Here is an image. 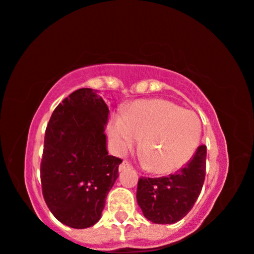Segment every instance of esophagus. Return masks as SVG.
<instances>
[{"instance_id":"34e87169","label":"esophagus","mask_w":254,"mask_h":254,"mask_svg":"<svg viewBox=\"0 0 254 254\" xmlns=\"http://www.w3.org/2000/svg\"><path fill=\"white\" fill-rule=\"evenodd\" d=\"M129 168H131V164L129 162H127V160H123V162H122V164L120 165V171H123V170H125V169H129Z\"/></svg>"}]
</instances>
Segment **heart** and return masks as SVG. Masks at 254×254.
I'll list each match as a JSON object with an SVG mask.
<instances>
[{
  "mask_svg": "<svg viewBox=\"0 0 254 254\" xmlns=\"http://www.w3.org/2000/svg\"><path fill=\"white\" fill-rule=\"evenodd\" d=\"M198 115L165 99L140 101L112 118L109 131L121 155L142 140L139 152L153 172L171 173L184 168L201 139Z\"/></svg>",
  "mask_w": 254,
  "mask_h": 254,
  "instance_id": "obj_1",
  "label": "heart"
}]
</instances>
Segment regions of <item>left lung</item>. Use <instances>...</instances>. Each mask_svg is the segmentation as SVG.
<instances>
[{
  "instance_id": "left-lung-1",
  "label": "left lung",
  "mask_w": 254,
  "mask_h": 254,
  "mask_svg": "<svg viewBox=\"0 0 254 254\" xmlns=\"http://www.w3.org/2000/svg\"><path fill=\"white\" fill-rule=\"evenodd\" d=\"M206 171V146L200 145L190 162L173 175L138 181L137 203L155 224H173L191 211L200 194Z\"/></svg>"
}]
</instances>
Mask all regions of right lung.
Instances as JSON below:
<instances>
[{
	"instance_id": "right-lung-1",
	"label": "right lung",
	"mask_w": 254,
	"mask_h": 254,
	"mask_svg": "<svg viewBox=\"0 0 254 254\" xmlns=\"http://www.w3.org/2000/svg\"><path fill=\"white\" fill-rule=\"evenodd\" d=\"M108 116L97 91L83 88L57 105L47 125L42 192L56 219L73 229L97 223L118 177L122 159L107 150Z\"/></svg>"
}]
</instances>
